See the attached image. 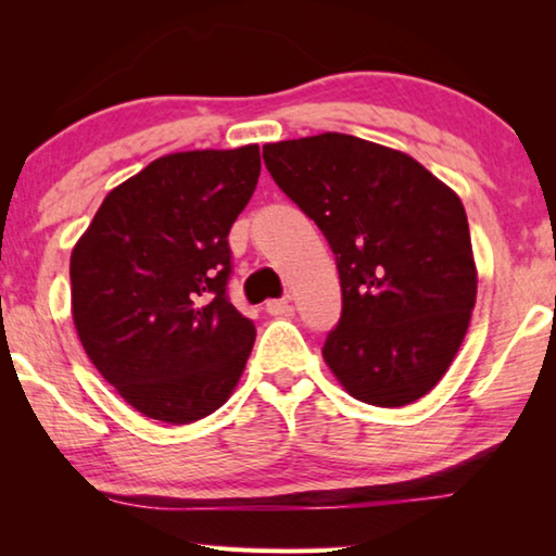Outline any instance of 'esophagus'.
Returning <instances> with one entry per match:
<instances>
[{"label": "esophagus", "mask_w": 556, "mask_h": 556, "mask_svg": "<svg viewBox=\"0 0 556 556\" xmlns=\"http://www.w3.org/2000/svg\"><path fill=\"white\" fill-rule=\"evenodd\" d=\"M265 312L269 316H289L291 312H294V308H291V304H289L287 299H271V301H267Z\"/></svg>", "instance_id": "1"}]
</instances>
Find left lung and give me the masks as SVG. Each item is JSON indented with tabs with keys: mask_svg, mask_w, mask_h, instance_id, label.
Returning a JSON list of instances; mask_svg holds the SVG:
<instances>
[{
	"mask_svg": "<svg viewBox=\"0 0 556 556\" xmlns=\"http://www.w3.org/2000/svg\"><path fill=\"white\" fill-rule=\"evenodd\" d=\"M262 156L336 255L343 314L324 343L336 380L375 407L425 397L476 306L464 203L409 154L338 131L267 144Z\"/></svg>",
	"mask_w": 556,
	"mask_h": 556,
	"instance_id": "8db88e82",
	"label": "left lung"
}]
</instances>
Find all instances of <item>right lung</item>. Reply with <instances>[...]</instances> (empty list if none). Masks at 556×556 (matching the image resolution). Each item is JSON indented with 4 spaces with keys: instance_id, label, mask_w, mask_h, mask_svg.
Wrapping results in <instances>:
<instances>
[{
    "instance_id": "obj_1",
    "label": "right lung",
    "mask_w": 556,
    "mask_h": 556,
    "mask_svg": "<svg viewBox=\"0 0 556 556\" xmlns=\"http://www.w3.org/2000/svg\"><path fill=\"white\" fill-rule=\"evenodd\" d=\"M260 147L166 154L105 195L71 252V312L90 363L149 419L191 425L242 378L255 324L230 304L228 232Z\"/></svg>"
}]
</instances>
